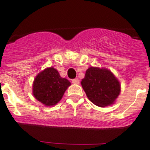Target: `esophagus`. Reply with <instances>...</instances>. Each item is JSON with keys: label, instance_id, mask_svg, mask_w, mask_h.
<instances>
[{"label": "esophagus", "instance_id": "1", "mask_svg": "<svg viewBox=\"0 0 150 150\" xmlns=\"http://www.w3.org/2000/svg\"><path fill=\"white\" fill-rule=\"evenodd\" d=\"M71 82L73 83V84H79V79H72V80H71Z\"/></svg>", "mask_w": 150, "mask_h": 150}]
</instances>
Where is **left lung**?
Instances as JSON below:
<instances>
[{
  "label": "left lung",
  "mask_w": 150,
  "mask_h": 150,
  "mask_svg": "<svg viewBox=\"0 0 150 150\" xmlns=\"http://www.w3.org/2000/svg\"><path fill=\"white\" fill-rule=\"evenodd\" d=\"M81 84L88 99L100 107L113 104L120 93L118 79L106 69L90 67Z\"/></svg>",
  "instance_id": "8db88e82"
}]
</instances>
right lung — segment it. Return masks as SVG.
Wrapping results in <instances>:
<instances>
[{
    "label": "right lung",
    "mask_w": 150,
    "mask_h": 150,
    "mask_svg": "<svg viewBox=\"0 0 150 150\" xmlns=\"http://www.w3.org/2000/svg\"><path fill=\"white\" fill-rule=\"evenodd\" d=\"M70 84L67 79L61 78L54 68H47L40 72L34 81L33 95L45 106H53L62 99Z\"/></svg>",
    "instance_id": "add662e5"
}]
</instances>
